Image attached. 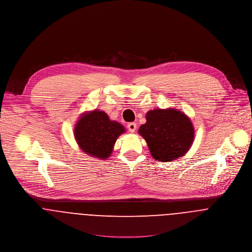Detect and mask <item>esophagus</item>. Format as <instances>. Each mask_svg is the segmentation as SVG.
I'll use <instances>...</instances> for the list:
<instances>
[{
  "mask_svg": "<svg viewBox=\"0 0 252 252\" xmlns=\"http://www.w3.org/2000/svg\"><path fill=\"white\" fill-rule=\"evenodd\" d=\"M127 128H128V130H129L131 133H134V132L136 131V129H137V124L134 123V122H130V123H128Z\"/></svg>",
  "mask_w": 252,
  "mask_h": 252,
  "instance_id": "34e87169",
  "label": "esophagus"
}]
</instances>
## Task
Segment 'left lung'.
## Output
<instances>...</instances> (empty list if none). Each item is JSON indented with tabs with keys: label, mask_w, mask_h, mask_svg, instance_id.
Here are the masks:
<instances>
[{
	"label": "left lung",
	"mask_w": 252,
	"mask_h": 252,
	"mask_svg": "<svg viewBox=\"0 0 252 252\" xmlns=\"http://www.w3.org/2000/svg\"><path fill=\"white\" fill-rule=\"evenodd\" d=\"M139 134L147 143L152 157L161 162H170L183 156L194 139L190 119L177 109H154L146 113V123Z\"/></svg>",
	"instance_id": "left-lung-1"
}]
</instances>
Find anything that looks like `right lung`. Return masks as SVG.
Wrapping results in <instances>:
<instances>
[{
    "instance_id": "add662e5",
    "label": "right lung",
    "mask_w": 252,
    "mask_h": 252,
    "mask_svg": "<svg viewBox=\"0 0 252 252\" xmlns=\"http://www.w3.org/2000/svg\"><path fill=\"white\" fill-rule=\"evenodd\" d=\"M124 132V127L116 121L109 120L107 113L94 110L84 114L77 121L74 128V137L86 154L107 159L112 151L116 139Z\"/></svg>"
}]
</instances>
